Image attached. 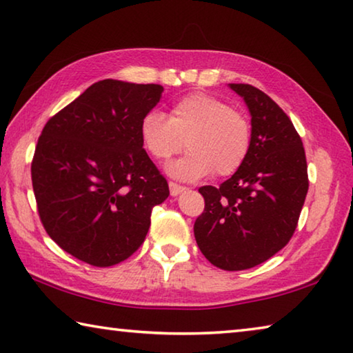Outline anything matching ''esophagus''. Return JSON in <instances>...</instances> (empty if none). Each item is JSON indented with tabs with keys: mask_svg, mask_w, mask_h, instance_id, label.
I'll use <instances>...</instances> for the list:
<instances>
[{
	"mask_svg": "<svg viewBox=\"0 0 353 353\" xmlns=\"http://www.w3.org/2000/svg\"><path fill=\"white\" fill-rule=\"evenodd\" d=\"M182 191H185V187H182V185H177L174 182H170V193H171V196L181 194Z\"/></svg>",
	"mask_w": 353,
	"mask_h": 353,
	"instance_id": "34e87169",
	"label": "esophagus"
}]
</instances>
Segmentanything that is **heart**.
Masks as SVG:
<instances>
[{"mask_svg": "<svg viewBox=\"0 0 353 353\" xmlns=\"http://www.w3.org/2000/svg\"><path fill=\"white\" fill-rule=\"evenodd\" d=\"M139 132L143 148L159 162L179 154L185 145L190 154L166 168L171 177L185 182L199 181L212 172L234 174L248 159L252 143L248 117L202 92L179 99L171 107L170 118L159 110L146 112Z\"/></svg>", "mask_w": 353, "mask_h": 353, "instance_id": "heart-1", "label": "heart"}]
</instances>
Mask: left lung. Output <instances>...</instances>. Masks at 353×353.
Segmentation results:
<instances>
[{
    "mask_svg": "<svg viewBox=\"0 0 353 353\" xmlns=\"http://www.w3.org/2000/svg\"><path fill=\"white\" fill-rule=\"evenodd\" d=\"M250 112L252 143L244 163L219 187L199 188L205 208L196 243L219 270L243 271L270 260L294 234L308 191L307 159L288 115L249 83H229Z\"/></svg>",
    "mask_w": 353,
    "mask_h": 353,
    "instance_id": "left-lung-1",
    "label": "left lung"
}]
</instances>
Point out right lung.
<instances>
[{"label":"right lung","instance_id":"right-lung-1","mask_svg":"<svg viewBox=\"0 0 353 353\" xmlns=\"http://www.w3.org/2000/svg\"><path fill=\"white\" fill-rule=\"evenodd\" d=\"M157 83L104 79L48 119L31 174L39 216L65 252L92 266L129 259L170 196L140 140V119L162 97Z\"/></svg>","mask_w":353,"mask_h":353}]
</instances>
